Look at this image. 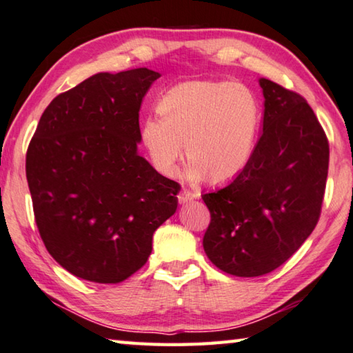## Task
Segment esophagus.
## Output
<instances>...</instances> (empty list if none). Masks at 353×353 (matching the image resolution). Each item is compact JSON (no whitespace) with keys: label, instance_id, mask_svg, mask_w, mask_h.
<instances>
[{"label":"esophagus","instance_id":"1","mask_svg":"<svg viewBox=\"0 0 353 353\" xmlns=\"http://www.w3.org/2000/svg\"><path fill=\"white\" fill-rule=\"evenodd\" d=\"M198 196H199V193H194V191H190L188 188H183L181 193L177 194V199H179V202H181V204H185V202L196 199Z\"/></svg>","mask_w":353,"mask_h":353}]
</instances>
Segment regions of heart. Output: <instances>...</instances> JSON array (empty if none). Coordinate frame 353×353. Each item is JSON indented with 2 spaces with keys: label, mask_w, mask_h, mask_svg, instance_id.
<instances>
[{
  "label": "heart",
  "mask_w": 353,
  "mask_h": 353,
  "mask_svg": "<svg viewBox=\"0 0 353 353\" xmlns=\"http://www.w3.org/2000/svg\"><path fill=\"white\" fill-rule=\"evenodd\" d=\"M160 118L141 124V140L154 168L174 176L183 155L188 176L208 183L236 177L252 157L260 126V104L241 82L193 81L160 99Z\"/></svg>",
  "instance_id": "b5f03b06"
}]
</instances>
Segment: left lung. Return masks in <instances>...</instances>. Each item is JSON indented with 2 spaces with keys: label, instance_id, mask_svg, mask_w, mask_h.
<instances>
[{
  "label": "left lung",
  "instance_id": "obj_1",
  "mask_svg": "<svg viewBox=\"0 0 353 353\" xmlns=\"http://www.w3.org/2000/svg\"><path fill=\"white\" fill-rule=\"evenodd\" d=\"M263 132L244 170L224 188L202 194L210 210L208 259L236 277L277 270L318 224L328 172V140L301 94L260 79Z\"/></svg>",
  "mask_w": 353,
  "mask_h": 353
}]
</instances>
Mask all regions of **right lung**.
<instances>
[{"instance_id": "1", "label": "right lung", "mask_w": 353, "mask_h": 353, "mask_svg": "<svg viewBox=\"0 0 353 353\" xmlns=\"http://www.w3.org/2000/svg\"><path fill=\"white\" fill-rule=\"evenodd\" d=\"M160 73H98L51 101L26 152L45 248L76 277L119 283L148 261L181 185L141 155L139 112Z\"/></svg>"}]
</instances>
